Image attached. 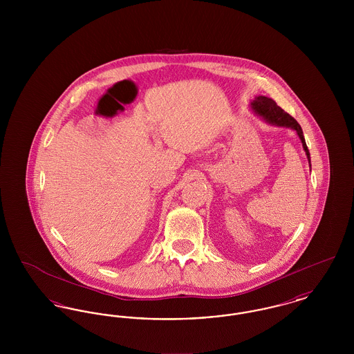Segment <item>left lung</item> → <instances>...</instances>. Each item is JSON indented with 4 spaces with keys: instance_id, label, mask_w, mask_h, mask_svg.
<instances>
[{
    "instance_id": "obj_1",
    "label": "left lung",
    "mask_w": 354,
    "mask_h": 354,
    "mask_svg": "<svg viewBox=\"0 0 354 354\" xmlns=\"http://www.w3.org/2000/svg\"><path fill=\"white\" fill-rule=\"evenodd\" d=\"M251 107L257 115H260L270 124H274V126H279V127H289V129L295 130L299 135L301 143H303L304 151L306 153V158H308L309 166H310V153H309V150H308L306 143H305L301 126L297 123L296 119L290 117L280 106H277L276 102L270 100L268 97H263V95L256 97L251 103Z\"/></svg>"
}]
</instances>
